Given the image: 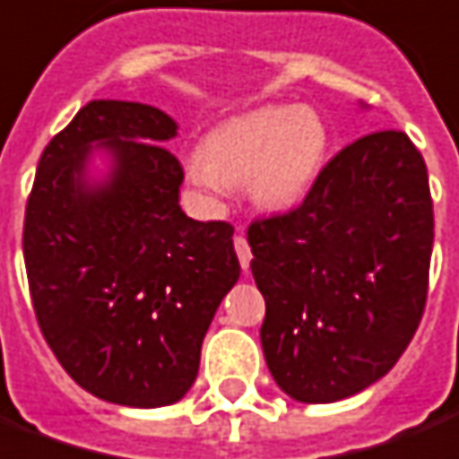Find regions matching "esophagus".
<instances>
[{"label": "esophagus", "instance_id": "obj_1", "mask_svg": "<svg viewBox=\"0 0 459 459\" xmlns=\"http://www.w3.org/2000/svg\"><path fill=\"white\" fill-rule=\"evenodd\" d=\"M235 252L237 256H239V264H242V269H249V262H252V249H249V245H247V239L242 235L235 237Z\"/></svg>", "mask_w": 459, "mask_h": 459}]
</instances>
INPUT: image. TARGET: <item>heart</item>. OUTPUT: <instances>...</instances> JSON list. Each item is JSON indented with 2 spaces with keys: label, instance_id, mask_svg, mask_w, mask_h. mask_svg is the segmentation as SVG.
<instances>
[{
  "label": "heart",
  "instance_id": "b5f03b06",
  "mask_svg": "<svg viewBox=\"0 0 459 459\" xmlns=\"http://www.w3.org/2000/svg\"><path fill=\"white\" fill-rule=\"evenodd\" d=\"M326 128L308 108H262L214 128L203 152L187 160V175L210 195L249 187L264 212L297 207L316 183L326 158Z\"/></svg>",
  "mask_w": 459,
  "mask_h": 459
}]
</instances>
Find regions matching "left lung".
Masks as SVG:
<instances>
[{
  "label": "left lung",
  "mask_w": 459,
  "mask_h": 459,
  "mask_svg": "<svg viewBox=\"0 0 459 459\" xmlns=\"http://www.w3.org/2000/svg\"><path fill=\"white\" fill-rule=\"evenodd\" d=\"M432 227L428 168L403 131L346 145L297 210L249 224L262 349L289 398L343 401L395 366L428 299Z\"/></svg>",
  "instance_id": "obj_1"
}]
</instances>
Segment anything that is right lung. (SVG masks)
<instances>
[{"label":"right lung","instance_id":"1","mask_svg":"<svg viewBox=\"0 0 459 459\" xmlns=\"http://www.w3.org/2000/svg\"><path fill=\"white\" fill-rule=\"evenodd\" d=\"M178 123L145 103L91 100L51 138L24 217L44 339L83 391L128 408L190 391L214 311L239 279L235 227L180 207ZM93 150L111 170L96 181Z\"/></svg>","mask_w":459,"mask_h":459}]
</instances>
